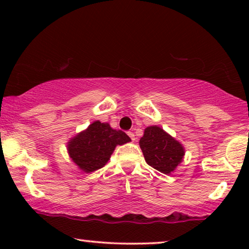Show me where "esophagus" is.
I'll list each match as a JSON object with an SVG mask.
<instances>
[{
    "mask_svg": "<svg viewBox=\"0 0 249 249\" xmlns=\"http://www.w3.org/2000/svg\"><path fill=\"white\" fill-rule=\"evenodd\" d=\"M127 135H128V136L130 137V140H132L133 142H135V140H136V138H135V135H134V133H133V132H128V133H127Z\"/></svg>",
    "mask_w": 249,
    "mask_h": 249,
    "instance_id": "obj_1",
    "label": "esophagus"
}]
</instances>
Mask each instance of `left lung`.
I'll list each match as a JSON object with an SVG mask.
<instances>
[{"label":"left lung","mask_w":249,"mask_h":249,"mask_svg":"<svg viewBox=\"0 0 249 249\" xmlns=\"http://www.w3.org/2000/svg\"><path fill=\"white\" fill-rule=\"evenodd\" d=\"M140 146L146 162L165 175L176 170L185 154L182 144L157 125L145 128Z\"/></svg>","instance_id":"left-lung-1"}]
</instances>
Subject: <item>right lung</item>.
<instances>
[{
    "instance_id": "right-lung-1",
    "label": "right lung",
    "mask_w": 249,
    "mask_h": 249,
    "mask_svg": "<svg viewBox=\"0 0 249 249\" xmlns=\"http://www.w3.org/2000/svg\"><path fill=\"white\" fill-rule=\"evenodd\" d=\"M128 142L130 138L124 132L113 129L108 123L95 121L70 138L67 150L75 166L90 174L107 165L117 145Z\"/></svg>"
}]
</instances>
